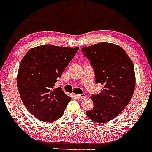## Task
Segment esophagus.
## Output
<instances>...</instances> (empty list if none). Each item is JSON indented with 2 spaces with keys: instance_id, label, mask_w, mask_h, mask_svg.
<instances>
[{
  "instance_id": "1",
  "label": "esophagus",
  "mask_w": 152,
  "mask_h": 152,
  "mask_svg": "<svg viewBox=\"0 0 152 152\" xmlns=\"http://www.w3.org/2000/svg\"><path fill=\"white\" fill-rule=\"evenodd\" d=\"M76 96H77V99H80V100H82V99H84L85 97H86V95L83 93V94H81V95H77Z\"/></svg>"
}]
</instances>
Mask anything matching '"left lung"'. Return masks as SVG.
Segmentation results:
<instances>
[{
    "mask_svg": "<svg viewBox=\"0 0 152 152\" xmlns=\"http://www.w3.org/2000/svg\"><path fill=\"white\" fill-rule=\"evenodd\" d=\"M94 68L95 82L104 85L100 93L91 97L93 109L86 111L91 120L107 122L121 113L129 102L136 86L134 64L123 48L111 43L82 48Z\"/></svg>",
    "mask_w": 152,
    "mask_h": 152,
    "instance_id": "1",
    "label": "left lung"
}]
</instances>
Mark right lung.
Segmentation results:
<instances>
[{
  "label": "right lung",
  "mask_w": 152,
  "mask_h": 152,
  "mask_svg": "<svg viewBox=\"0 0 152 152\" xmlns=\"http://www.w3.org/2000/svg\"><path fill=\"white\" fill-rule=\"evenodd\" d=\"M78 50L43 45L31 48L20 61L16 79L20 98L41 121L59 119L71 99L61 88L54 86Z\"/></svg>",
  "instance_id": "obj_1"
}]
</instances>
